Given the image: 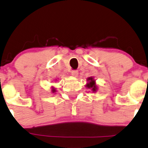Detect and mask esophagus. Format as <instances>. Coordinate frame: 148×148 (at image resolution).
I'll list each match as a JSON object with an SVG mask.
<instances>
[{"instance_id": "esophagus-1", "label": "esophagus", "mask_w": 148, "mask_h": 148, "mask_svg": "<svg viewBox=\"0 0 148 148\" xmlns=\"http://www.w3.org/2000/svg\"><path fill=\"white\" fill-rule=\"evenodd\" d=\"M79 74V71L77 70H74V71H71V75L74 76V77H77Z\"/></svg>"}]
</instances>
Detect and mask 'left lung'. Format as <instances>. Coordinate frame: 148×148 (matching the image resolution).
Segmentation results:
<instances>
[{
  "label": "left lung",
  "instance_id": "8db88e82",
  "mask_svg": "<svg viewBox=\"0 0 148 148\" xmlns=\"http://www.w3.org/2000/svg\"><path fill=\"white\" fill-rule=\"evenodd\" d=\"M89 79L90 80V83H88V84H87V87H88V88H92V90H93L95 91V90H96V86L95 81L92 79V78H89Z\"/></svg>",
  "mask_w": 148,
  "mask_h": 148
}]
</instances>
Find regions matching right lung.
Returning <instances> with one entry per match:
<instances>
[{"label":"right lung","mask_w":148,"mask_h":148,"mask_svg":"<svg viewBox=\"0 0 148 148\" xmlns=\"http://www.w3.org/2000/svg\"><path fill=\"white\" fill-rule=\"evenodd\" d=\"M53 91H55V90H53Z\"/></svg>","instance_id":"add662e5"}]
</instances>
